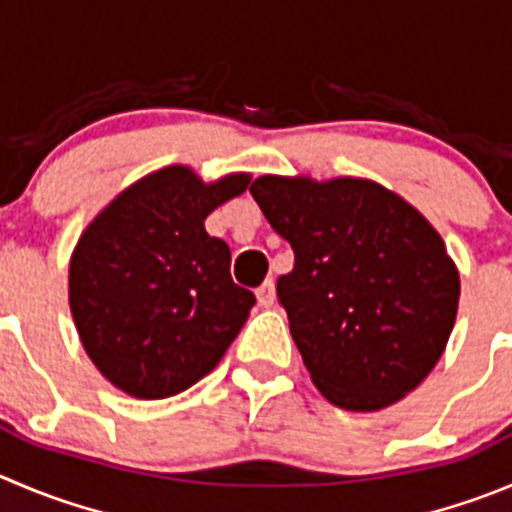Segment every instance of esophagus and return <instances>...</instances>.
I'll return each instance as SVG.
<instances>
[{
  "mask_svg": "<svg viewBox=\"0 0 512 512\" xmlns=\"http://www.w3.org/2000/svg\"><path fill=\"white\" fill-rule=\"evenodd\" d=\"M256 299H259L261 306H274V301H276V284H274V279H266L264 284H261L259 289H256Z\"/></svg>",
  "mask_w": 512,
  "mask_h": 512,
  "instance_id": "esophagus-1",
  "label": "esophagus"
}]
</instances>
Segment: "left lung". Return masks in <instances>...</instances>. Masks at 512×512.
Segmentation results:
<instances>
[{
    "mask_svg": "<svg viewBox=\"0 0 512 512\" xmlns=\"http://www.w3.org/2000/svg\"><path fill=\"white\" fill-rule=\"evenodd\" d=\"M251 196L294 248L276 291L316 389L342 410L377 412L420 387L460 301V271L437 228L357 175L269 173Z\"/></svg>",
    "mask_w": 512,
    "mask_h": 512,
    "instance_id": "obj_1",
    "label": "left lung"
}]
</instances>
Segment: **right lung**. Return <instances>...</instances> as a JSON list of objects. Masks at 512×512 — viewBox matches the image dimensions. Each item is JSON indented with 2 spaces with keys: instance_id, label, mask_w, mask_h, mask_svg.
Returning <instances> with one entry per match:
<instances>
[{
  "instance_id": "add662e5",
  "label": "right lung",
  "mask_w": 512,
  "mask_h": 512,
  "mask_svg": "<svg viewBox=\"0 0 512 512\" xmlns=\"http://www.w3.org/2000/svg\"><path fill=\"white\" fill-rule=\"evenodd\" d=\"M251 173L203 180L165 165L118 193L77 238L70 311L97 372L135 399H165L211 374L256 296L231 279L226 241L206 218Z\"/></svg>"
}]
</instances>
